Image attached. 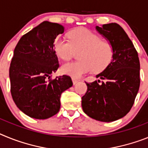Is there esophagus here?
I'll use <instances>...</instances> for the list:
<instances>
[{
    "label": "esophagus",
    "instance_id": "34e87169",
    "mask_svg": "<svg viewBox=\"0 0 148 148\" xmlns=\"http://www.w3.org/2000/svg\"><path fill=\"white\" fill-rule=\"evenodd\" d=\"M78 81H79V80H78V79H75V78H72V82H73V84H74V85L77 84V82H78Z\"/></svg>",
    "mask_w": 148,
    "mask_h": 148
}]
</instances>
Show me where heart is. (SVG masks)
Wrapping results in <instances>:
<instances>
[{"mask_svg": "<svg viewBox=\"0 0 148 148\" xmlns=\"http://www.w3.org/2000/svg\"><path fill=\"white\" fill-rule=\"evenodd\" d=\"M70 40L57 38L54 47L56 54L63 60H69L75 51H80L77 62L63 64L62 73L73 78H79L93 70L99 73L112 62L115 50L110 42L103 41L100 36L86 28L73 29L69 33Z\"/></svg>", "mask_w": 148, "mask_h": 148, "instance_id": "heart-1", "label": "heart"}]
</instances>
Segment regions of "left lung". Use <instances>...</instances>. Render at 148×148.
Instances as JSON below:
<instances>
[{"label": "left lung", "mask_w": 148, "mask_h": 148, "mask_svg": "<svg viewBox=\"0 0 148 148\" xmlns=\"http://www.w3.org/2000/svg\"><path fill=\"white\" fill-rule=\"evenodd\" d=\"M96 30L112 45V62L96 77L103 79L86 83L82 107L87 115L103 122L119 120L131 110L140 86V62L132 41L116 23L96 26ZM97 81L100 82V79Z\"/></svg>", "instance_id": "8db88e82"}]
</instances>
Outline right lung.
Here are the masks:
<instances>
[{
    "label": "right lung",
    "mask_w": 148,
    "mask_h": 148,
    "mask_svg": "<svg viewBox=\"0 0 148 148\" xmlns=\"http://www.w3.org/2000/svg\"><path fill=\"white\" fill-rule=\"evenodd\" d=\"M62 25L43 21L20 38L10 67L11 94L15 105L28 116L47 119L60 109V96L72 86L70 77L51 76L58 69L55 39Z\"/></svg>",
    "instance_id": "add662e5"
}]
</instances>
